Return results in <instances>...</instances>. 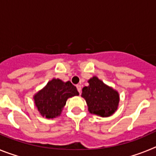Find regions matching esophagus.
I'll return each instance as SVG.
<instances>
[{
  "instance_id": "34e87169",
  "label": "esophagus",
  "mask_w": 156,
  "mask_h": 156,
  "mask_svg": "<svg viewBox=\"0 0 156 156\" xmlns=\"http://www.w3.org/2000/svg\"><path fill=\"white\" fill-rule=\"evenodd\" d=\"M76 88H77V90H78V91H79L80 94H81V85L80 84H77L76 85Z\"/></svg>"
}]
</instances>
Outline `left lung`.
<instances>
[{
  "instance_id": "8db88e82",
  "label": "left lung",
  "mask_w": 156,
  "mask_h": 156,
  "mask_svg": "<svg viewBox=\"0 0 156 156\" xmlns=\"http://www.w3.org/2000/svg\"><path fill=\"white\" fill-rule=\"evenodd\" d=\"M88 83L89 86L83 88L81 96L86 100L90 113L101 117L112 115L119 105V93L97 76L90 78Z\"/></svg>"
}]
</instances>
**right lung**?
<instances>
[{
    "label": "right lung",
    "mask_w": 156,
    "mask_h": 156,
    "mask_svg": "<svg viewBox=\"0 0 156 156\" xmlns=\"http://www.w3.org/2000/svg\"><path fill=\"white\" fill-rule=\"evenodd\" d=\"M76 95H79V92L70 81L53 79L34 95V99L40 114L48 119H53L61 115L67 99Z\"/></svg>",
    "instance_id": "obj_1"
}]
</instances>
